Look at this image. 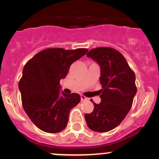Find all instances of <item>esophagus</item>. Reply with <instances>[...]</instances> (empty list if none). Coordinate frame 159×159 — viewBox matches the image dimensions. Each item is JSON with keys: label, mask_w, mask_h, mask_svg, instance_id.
<instances>
[{"label": "esophagus", "mask_w": 159, "mask_h": 159, "mask_svg": "<svg viewBox=\"0 0 159 159\" xmlns=\"http://www.w3.org/2000/svg\"><path fill=\"white\" fill-rule=\"evenodd\" d=\"M80 98H81V101H86V100H87V98H86L85 96H84V95H83V94H81L80 95Z\"/></svg>", "instance_id": "obj_1"}]
</instances>
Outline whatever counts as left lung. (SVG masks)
<instances>
[{
  "instance_id": "obj_1",
  "label": "left lung",
  "mask_w": 159,
  "mask_h": 159,
  "mask_svg": "<svg viewBox=\"0 0 159 159\" xmlns=\"http://www.w3.org/2000/svg\"><path fill=\"white\" fill-rule=\"evenodd\" d=\"M87 55L101 67V102H93L94 108L85 114L86 122L91 130L108 132L119 126L132 107L137 93L135 74L123 55L114 48H93Z\"/></svg>"
}]
</instances>
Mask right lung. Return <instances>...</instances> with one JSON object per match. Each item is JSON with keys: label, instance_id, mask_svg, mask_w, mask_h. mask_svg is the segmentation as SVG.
Instances as JSON below:
<instances>
[{"label": "right lung", "instance_id": "obj_1", "mask_svg": "<svg viewBox=\"0 0 159 159\" xmlns=\"http://www.w3.org/2000/svg\"><path fill=\"white\" fill-rule=\"evenodd\" d=\"M87 51V48H47L24 66L19 83L22 107L42 131L55 134L67 126L69 111L80 101V96L61 93L60 80L66 76L71 65Z\"/></svg>", "mask_w": 159, "mask_h": 159}]
</instances>
